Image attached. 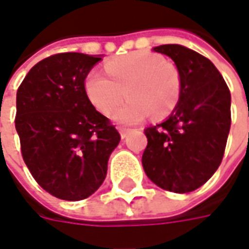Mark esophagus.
Instances as JSON below:
<instances>
[{
  "label": "esophagus",
  "instance_id": "esophagus-1",
  "mask_svg": "<svg viewBox=\"0 0 249 249\" xmlns=\"http://www.w3.org/2000/svg\"><path fill=\"white\" fill-rule=\"evenodd\" d=\"M119 131H120V136H122V139H124V137L129 134L130 131H131V129H127V127H120Z\"/></svg>",
  "mask_w": 249,
  "mask_h": 249
}]
</instances>
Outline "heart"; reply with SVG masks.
<instances>
[{
    "mask_svg": "<svg viewBox=\"0 0 249 249\" xmlns=\"http://www.w3.org/2000/svg\"><path fill=\"white\" fill-rule=\"evenodd\" d=\"M105 73H90L84 80L86 95L95 109L110 115L126 97L130 100L115 112L119 123H136L149 113L163 119L177 107L181 80L177 68L162 56L136 51L105 65Z\"/></svg>",
    "mask_w": 249,
    "mask_h": 249,
    "instance_id": "1",
    "label": "heart"
}]
</instances>
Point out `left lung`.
Listing matches in <instances>:
<instances>
[{
	"instance_id": "obj_1",
	"label": "left lung",
	"mask_w": 249,
	"mask_h": 249,
	"mask_svg": "<svg viewBox=\"0 0 249 249\" xmlns=\"http://www.w3.org/2000/svg\"><path fill=\"white\" fill-rule=\"evenodd\" d=\"M154 51L175 62L181 95L169 119L144 130L148 144L142 167L158 187L184 194L205 184L222 163L231 124V95L204 55L177 44Z\"/></svg>"
}]
</instances>
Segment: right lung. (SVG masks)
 I'll return each mask as SVG.
<instances>
[{
  "instance_id": "1",
  "label": "right lung",
  "mask_w": 249,
  "mask_h": 249,
  "mask_svg": "<svg viewBox=\"0 0 249 249\" xmlns=\"http://www.w3.org/2000/svg\"><path fill=\"white\" fill-rule=\"evenodd\" d=\"M101 56L51 55L36 63L16 92L15 127L34 180L65 201L94 194L107 177L120 134L86 95L84 80Z\"/></svg>"
}]
</instances>
